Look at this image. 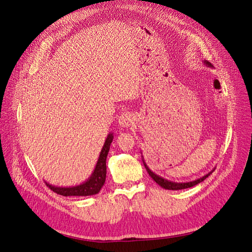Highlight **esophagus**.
<instances>
[{"instance_id": "esophagus-1", "label": "esophagus", "mask_w": 252, "mask_h": 252, "mask_svg": "<svg viewBox=\"0 0 252 252\" xmlns=\"http://www.w3.org/2000/svg\"><path fill=\"white\" fill-rule=\"evenodd\" d=\"M118 122H119V125H121V126L127 127L130 125H133L134 118H133V115H131L130 113L124 112V113H122L121 116H119V121Z\"/></svg>"}]
</instances>
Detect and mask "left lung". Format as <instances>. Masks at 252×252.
Wrapping results in <instances>:
<instances>
[{
	"label": "left lung",
	"instance_id": "1",
	"mask_svg": "<svg viewBox=\"0 0 252 252\" xmlns=\"http://www.w3.org/2000/svg\"><path fill=\"white\" fill-rule=\"evenodd\" d=\"M205 63H206L208 66H211V64H210L209 62H205ZM144 165H145V167H146V170L148 171L149 176H150L158 185H159V186H161L162 188L167 189V190H182V189H187V188L193 187V186H195V185L199 184V183H201L202 181H204V180L211 174V173H209L208 175H206V176H204V177H202V178H200V179H198V180L193 181V182H189V183H173V182L167 181V180H165V179H162L161 177L157 176V175H155L154 173H152V171L148 168V166L146 165V163H145V162H144ZM213 171H214V170H213Z\"/></svg>",
	"mask_w": 252,
	"mask_h": 252
}]
</instances>
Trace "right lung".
Listing matches in <instances>:
<instances>
[{
    "mask_svg": "<svg viewBox=\"0 0 252 252\" xmlns=\"http://www.w3.org/2000/svg\"><path fill=\"white\" fill-rule=\"evenodd\" d=\"M112 140L113 136L112 134H109L104 143L94 173H93L91 178L86 183L79 185V186L69 188H59L46 183L47 186L53 192L63 196H89L99 193L106 180V158H107Z\"/></svg>",
    "mask_w": 252,
    "mask_h": 252,
    "instance_id": "add662e5",
    "label": "right lung"
}]
</instances>
